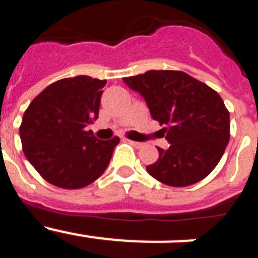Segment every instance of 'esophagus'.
Returning a JSON list of instances; mask_svg holds the SVG:
<instances>
[{
    "label": "esophagus",
    "mask_w": 258,
    "mask_h": 258,
    "mask_svg": "<svg viewBox=\"0 0 258 258\" xmlns=\"http://www.w3.org/2000/svg\"><path fill=\"white\" fill-rule=\"evenodd\" d=\"M131 143L134 146V147H137V149H141V147H143V143L142 142H137V141H131Z\"/></svg>",
    "instance_id": "34e87169"
}]
</instances>
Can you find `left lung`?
Wrapping results in <instances>:
<instances>
[{
	"instance_id": "obj_1",
	"label": "left lung",
	"mask_w": 258,
	"mask_h": 258,
	"mask_svg": "<svg viewBox=\"0 0 258 258\" xmlns=\"http://www.w3.org/2000/svg\"><path fill=\"white\" fill-rule=\"evenodd\" d=\"M124 83L145 98L169 149L146 166L150 175L173 187L197 183L220 163L230 140V113L217 92L182 71H147Z\"/></svg>"
}]
</instances>
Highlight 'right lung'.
<instances>
[{
  "label": "right lung",
  "instance_id": "1",
  "mask_svg": "<svg viewBox=\"0 0 258 258\" xmlns=\"http://www.w3.org/2000/svg\"><path fill=\"white\" fill-rule=\"evenodd\" d=\"M106 83L90 76L59 80L26 109L19 129L23 152L49 183L85 187L108 166L118 137L101 141L86 129L98 118Z\"/></svg>",
  "mask_w": 258,
  "mask_h": 258
}]
</instances>
